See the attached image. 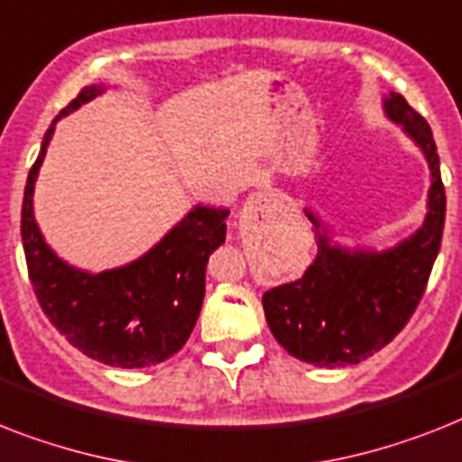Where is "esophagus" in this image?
Instances as JSON below:
<instances>
[{
	"instance_id": "obj_1",
	"label": "esophagus",
	"mask_w": 462,
	"mask_h": 462,
	"mask_svg": "<svg viewBox=\"0 0 462 462\" xmlns=\"http://www.w3.org/2000/svg\"><path fill=\"white\" fill-rule=\"evenodd\" d=\"M277 206V197L273 192H268V189H261V192H251L249 199L244 201V208L242 213H239V220H244V223H263V220H268L270 211Z\"/></svg>"
}]
</instances>
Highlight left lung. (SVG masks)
Wrapping results in <instances>:
<instances>
[{
	"label": "left lung",
	"mask_w": 462,
	"mask_h": 462,
	"mask_svg": "<svg viewBox=\"0 0 462 462\" xmlns=\"http://www.w3.org/2000/svg\"><path fill=\"white\" fill-rule=\"evenodd\" d=\"M384 111L430 163L425 223L393 249L348 251L329 242L320 220L306 213L318 227L316 261L299 280L265 291L263 310L273 337L310 365H354L387 346L418 309L441 246L446 194L432 127L396 92L384 99Z\"/></svg>",
	"instance_id": "obj_1"
}]
</instances>
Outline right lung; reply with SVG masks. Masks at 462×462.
Returning <instances> with one entry per match:
<instances>
[{
	"mask_svg": "<svg viewBox=\"0 0 462 462\" xmlns=\"http://www.w3.org/2000/svg\"><path fill=\"white\" fill-rule=\"evenodd\" d=\"M82 88L44 133L40 156L28 172L21 211L25 263L49 322L95 361L114 367H149L185 346L206 294V263L225 242L227 208L194 206L144 256L89 275L63 263L44 242L32 216V192L56 121L104 92Z\"/></svg>",
	"mask_w": 462,
	"mask_h": 462,
	"instance_id": "obj_1",
	"label": "right lung"
}]
</instances>
